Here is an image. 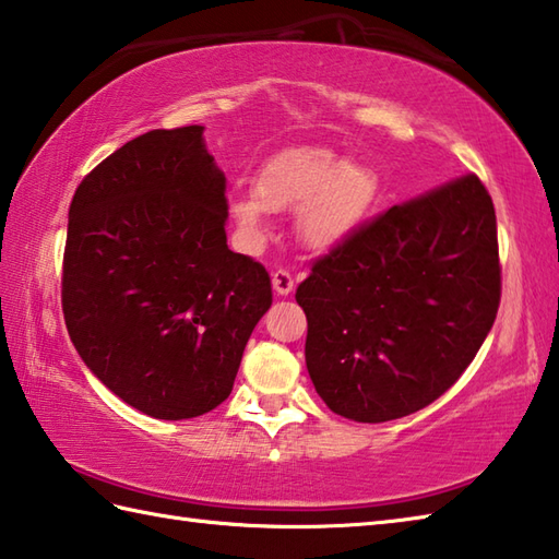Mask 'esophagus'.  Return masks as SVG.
<instances>
[{"mask_svg":"<svg viewBox=\"0 0 559 559\" xmlns=\"http://www.w3.org/2000/svg\"><path fill=\"white\" fill-rule=\"evenodd\" d=\"M271 283H273V290H276L278 295H290L293 288H295V281H293V276H290L286 269L273 271Z\"/></svg>","mask_w":559,"mask_h":559,"instance_id":"esophagus-1","label":"esophagus"}]
</instances>
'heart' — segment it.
Instances as JSON below:
<instances>
[{"label":"heart","instance_id":"1","mask_svg":"<svg viewBox=\"0 0 559 559\" xmlns=\"http://www.w3.org/2000/svg\"><path fill=\"white\" fill-rule=\"evenodd\" d=\"M377 175L324 148H290L273 156L252 194L230 197V213L249 235L264 230L266 211L298 206L295 230L312 249L341 245L370 213Z\"/></svg>","mask_w":559,"mask_h":559}]
</instances>
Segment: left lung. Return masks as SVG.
<instances>
[{
    "instance_id": "8db88e82",
    "label": "left lung",
    "mask_w": 559,
    "mask_h": 559,
    "mask_svg": "<svg viewBox=\"0 0 559 559\" xmlns=\"http://www.w3.org/2000/svg\"><path fill=\"white\" fill-rule=\"evenodd\" d=\"M500 295L497 218L478 175L391 206L319 257L295 293L317 394L355 423L430 406L476 358Z\"/></svg>"
}]
</instances>
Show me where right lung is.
<instances>
[{"label":"right lung","instance_id":"1","mask_svg":"<svg viewBox=\"0 0 559 559\" xmlns=\"http://www.w3.org/2000/svg\"><path fill=\"white\" fill-rule=\"evenodd\" d=\"M204 127L153 129L98 163L69 206L62 310L81 360L158 420L230 396L271 307L269 271L228 249L225 175Z\"/></svg>","mask_w":559,"mask_h":559}]
</instances>
